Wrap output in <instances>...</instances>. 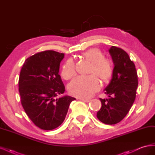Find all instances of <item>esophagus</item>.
<instances>
[{
	"mask_svg": "<svg viewBox=\"0 0 155 155\" xmlns=\"http://www.w3.org/2000/svg\"><path fill=\"white\" fill-rule=\"evenodd\" d=\"M79 100L84 101V102H89V101H91V100H89V99H83V98H80V99H79Z\"/></svg>",
	"mask_w": 155,
	"mask_h": 155,
	"instance_id": "obj_1",
	"label": "esophagus"
}]
</instances>
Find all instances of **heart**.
<instances>
[{
    "mask_svg": "<svg viewBox=\"0 0 155 155\" xmlns=\"http://www.w3.org/2000/svg\"><path fill=\"white\" fill-rule=\"evenodd\" d=\"M82 57L91 63L88 73L92 74L74 78L69 84L68 91L74 96L87 99L100 90V83L97 76L102 81H108L113 73V67L110 61L105 58L104 54L97 48L86 50L82 54ZM75 74V63L72 59H68L62 67L61 76L68 80Z\"/></svg>",
    "mask_w": 155,
    "mask_h": 155,
    "instance_id": "heart-1",
    "label": "heart"
}]
</instances>
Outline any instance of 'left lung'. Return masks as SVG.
Here are the masks:
<instances>
[{"mask_svg": "<svg viewBox=\"0 0 155 155\" xmlns=\"http://www.w3.org/2000/svg\"><path fill=\"white\" fill-rule=\"evenodd\" d=\"M114 64L112 78L105 88L109 98L101 99V108L97 118L108 125L119 123L127 114L136 98L138 85L134 63L121 48L112 46L109 50Z\"/></svg>", "mask_w": 155, "mask_h": 155, "instance_id": "obj_1", "label": "left lung"}]
</instances>
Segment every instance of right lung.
Wrapping results in <instances>:
<instances>
[{
  "label": "right lung",
  "instance_id": "1",
  "mask_svg": "<svg viewBox=\"0 0 155 155\" xmlns=\"http://www.w3.org/2000/svg\"><path fill=\"white\" fill-rule=\"evenodd\" d=\"M64 54L53 50L37 53L26 59L18 79L21 101L36 126L52 130L61 124L76 98L63 94L65 87L59 74Z\"/></svg>",
  "mask_w": 155,
  "mask_h": 155
}]
</instances>
